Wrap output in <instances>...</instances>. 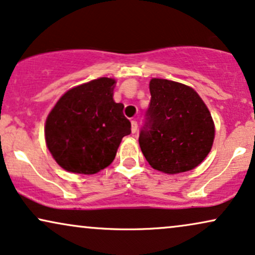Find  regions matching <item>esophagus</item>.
I'll list each match as a JSON object with an SVG mask.
<instances>
[{
	"label": "esophagus",
	"instance_id": "34e87169",
	"mask_svg": "<svg viewBox=\"0 0 255 255\" xmlns=\"http://www.w3.org/2000/svg\"><path fill=\"white\" fill-rule=\"evenodd\" d=\"M137 128H138L137 122H136V121H131V131H132V133L136 132Z\"/></svg>",
	"mask_w": 255,
	"mask_h": 255
}]
</instances>
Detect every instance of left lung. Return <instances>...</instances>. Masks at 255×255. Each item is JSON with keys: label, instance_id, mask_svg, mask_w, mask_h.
Here are the masks:
<instances>
[{"label": "left lung", "instance_id": "left-lung-1", "mask_svg": "<svg viewBox=\"0 0 255 255\" xmlns=\"http://www.w3.org/2000/svg\"><path fill=\"white\" fill-rule=\"evenodd\" d=\"M149 109L140 128V149L149 164L165 174L191 170L214 142V123L200 96L187 85L150 81Z\"/></svg>", "mask_w": 255, "mask_h": 255}]
</instances>
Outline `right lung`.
<instances>
[{"instance_id":"obj_1","label":"right lung","mask_w":255,"mask_h":255,"mask_svg":"<svg viewBox=\"0 0 255 255\" xmlns=\"http://www.w3.org/2000/svg\"><path fill=\"white\" fill-rule=\"evenodd\" d=\"M115 84L99 78L71 89L47 117V147L65 170L92 175L105 169L122 138L131 133L124 105L113 100Z\"/></svg>"}]
</instances>
